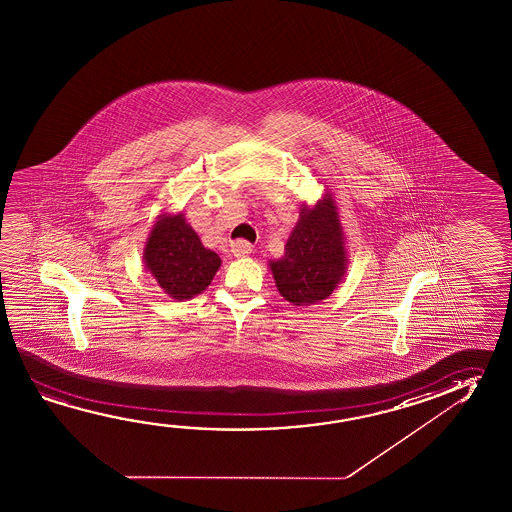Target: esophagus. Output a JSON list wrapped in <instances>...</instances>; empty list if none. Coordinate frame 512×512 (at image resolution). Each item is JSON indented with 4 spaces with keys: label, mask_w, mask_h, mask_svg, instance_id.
<instances>
[{
    "label": "esophagus",
    "mask_w": 512,
    "mask_h": 512,
    "mask_svg": "<svg viewBox=\"0 0 512 512\" xmlns=\"http://www.w3.org/2000/svg\"><path fill=\"white\" fill-rule=\"evenodd\" d=\"M230 248H232L234 257H246V255L252 253V244L248 243V241H243V239L234 241V243L230 244Z\"/></svg>",
    "instance_id": "obj_1"
}]
</instances>
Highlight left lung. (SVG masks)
I'll return each mask as SVG.
<instances>
[{
    "instance_id": "left-lung-1",
    "label": "left lung",
    "mask_w": 512,
    "mask_h": 512,
    "mask_svg": "<svg viewBox=\"0 0 512 512\" xmlns=\"http://www.w3.org/2000/svg\"><path fill=\"white\" fill-rule=\"evenodd\" d=\"M348 262L339 209L332 193L325 191L314 205L303 203L284 257L269 260V269L284 300L314 305L336 291Z\"/></svg>"
}]
</instances>
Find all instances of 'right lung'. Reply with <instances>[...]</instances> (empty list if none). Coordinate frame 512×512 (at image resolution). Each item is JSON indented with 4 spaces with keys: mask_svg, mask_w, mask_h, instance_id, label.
Segmentation results:
<instances>
[{
    "mask_svg": "<svg viewBox=\"0 0 512 512\" xmlns=\"http://www.w3.org/2000/svg\"><path fill=\"white\" fill-rule=\"evenodd\" d=\"M144 268L173 300L203 293L218 273L221 259L205 248L184 212H162L151 227L143 252Z\"/></svg>",
    "mask_w": 512,
    "mask_h": 512,
    "instance_id": "1",
    "label": "right lung"
}]
</instances>
